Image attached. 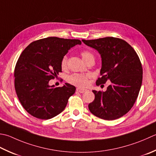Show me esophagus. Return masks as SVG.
Listing matches in <instances>:
<instances>
[{
    "instance_id": "1",
    "label": "esophagus",
    "mask_w": 156,
    "mask_h": 156,
    "mask_svg": "<svg viewBox=\"0 0 156 156\" xmlns=\"http://www.w3.org/2000/svg\"><path fill=\"white\" fill-rule=\"evenodd\" d=\"M76 90H77L78 93H85V92H86V91H87V89H85V88H83L78 87V88H76Z\"/></svg>"
}]
</instances>
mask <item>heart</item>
<instances>
[{"instance_id": "obj_1", "label": "heart", "mask_w": 156, "mask_h": 156, "mask_svg": "<svg viewBox=\"0 0 156 156\" xmlns=\"http://www.w3.org/2000/svg\"><path fill=\"white\" fill-rule=\"evenodd\" d=\"M81 56L84 62H86L88 59H90V58H94L93 55L87 51H83L81 52ZM67 61H68V58L66 56H64L62 60V62H61V66H62V68H65L66 67ZM89 77L90 76L87 74H74L69 76L67 80L70 84L76 85V86L84 87L87 84L88 79Z\"/></svg>"}]
</instances>
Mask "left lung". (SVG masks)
Here are the masks:
<instances>
[{"mask_svg":"<svg viewBox=\"0 0 156 156\" xmlns=\"http://www.w3.org/2000/svg\"><path fill=\"white\" fill-rule=\"evenodd\" d=\"M82 41L98 51L101 58V77L97 80V85L111 82L104 92L93 90L94 99L88 109L95 116L106 120L123 116L133 108L141 89L143 69L139 56L120 38L105 37Z\"/></svg>","mask_w":156,"mask_h":156,"instance_id":"1","label":"left lung"}]
</instances>
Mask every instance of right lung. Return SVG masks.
<instances>
[{"mask_svg": "<svg viewBox=\"0 0 156 156\" xmlns=\"http://www.w3.org/2000/svg\"><path fill=\"white\" fill-rule=\"evenodd\" d=\"M78 39L48 37L30 43L21 53L14 72L15 88L21 104L32 116L48 120L62 112L76 87L49 85L62 72L61 62Z\"/></svg>", "mask_w": 156, "mask_h": 156, "instance_id": "obj_1", "label": "right lung"}]
</instances>
